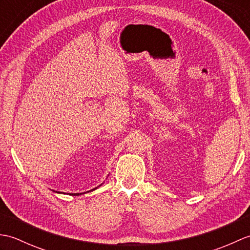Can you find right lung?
I'll use <instances>...</instances> for the list:
<instances>
[{"mask_svg":"<svg viewBox=\"0 0 250 250\" xmlns=\"http://www.w3.org/2000/svg\"><path fill=\"white\" fill-rule=\"evenodd\" d=\"M101 186V185H100ZM98 188V187H97ZM97 188H94V189H97ZM94 189H92V190H94ZM55 192H57V191H55ZM89 192V191H88ZM57 193H61V192H57ZM83 193H86V192H83ZM70 194H72V195H79V194H83V193H70Z\"/></svg>","mask_w":250,"mask_h":250,"instance_id":"obj_1","label":"right lung"}]
</instances>
